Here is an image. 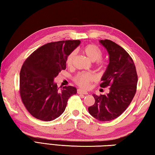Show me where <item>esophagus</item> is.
<instances>
[{"mask_svg": "<svg viewBox=\"0 0 155 155\" xmlns=\"http://www.w3.org/2000/svg\"><path fill=\"white\" fill-rule=\"evenodd\" d=\"M77 93L78 94H88L87 91L82 90H81V89H78V90H77Z\"/></svg>", "mask_w": 155, "mask_h": 155, "instance_id": "obj_1", "label": "esophagus"}]
</instances>
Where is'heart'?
<instances>
[{"label": "heart", "mask_w": 155, "mask_h": 155, "mask_svg": "<svg viewBox=\"0 0 155 155\" xmlns=\"http://www.w3.org/2000/svg\"><path fill=\"white\" fill-rule=\"evenodd\" d=\"M84 54L87 56L91 61H96V64L98 65H101L102 62L100 59L103 57V53L98 46L94 45V44H88V45L84 46L81 49ZM76 53L75 52H72L68 56L66 59V64L68 66H72L74 60L75 59ZM95 80V76L90 72H80L77 74L74 77V83L78 86L83 89H87L90 86L91 82Z\"/></svg>", "instance_id": "1"}]
</instances>
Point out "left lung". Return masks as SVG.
<instances>
[{
	"mask_svg": "<svg viewBox=\"0 0 155 155\" xmlns=\"http://www.w3.org/2000/svg\"><path fill=\"white\" fill-rule=\"evenodd\" d=\"M109 55V64L100 85L109 87V93L96 96L88 107L91 115L99 121H111L119 117L130 104L137 91V74L133 59L125 50L109 40L100 41Z\"/></svg>",
	"mask_w": 155,
	"mask_h": 155,
	"instance_id": "8db88e82",
	"label": "left lung"
}]
</instances>
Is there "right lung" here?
<instances>
[{"instance_id":"add662e5","label":"right lung","mask_w":155,"mask_h":155,"mask_svg":"<svg viewBox=\"0 0 155 155\" xmlns=\"http://www.w3.org/2000/svg\"><path fill=\"white\" fill-rule=\"evenodd\" d=\"M80 40L50 42L40 47L25 60L20 73L19 91L27 111L35 118L52 121L65 111L68 99L77 93L73 86L61 89L54 83L66 68L68 55Z\"/></svg>"}]
</instances>
